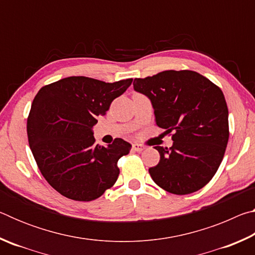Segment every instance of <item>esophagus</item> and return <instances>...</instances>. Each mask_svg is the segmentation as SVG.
I'll use <instances>...</instances> for the list:
<instances>
[{
    "label": "esophagus",
    "mask_w": 255,
    "mask_h": 255,
    "mask_svg": "<svg viewBox=\"0 0 255 255\" xmlns=\"http://www.w3.org/2000/svg\"><path fill=\"white\" fill-rule=\"evenodd\" d=\"M132 149L135 150V152H141V150H144L145 147L141 144H138V143H133L132 144Z\"/></svg>",
    "instance_id": "34e87169"
}]
</instances>
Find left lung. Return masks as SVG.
I'll use <instances>...</instances> for the list:
<instances>
[{
  "label": "left lung",
  "mask_w": 255,
  "mask_h": 255,
  "mask_svg": "<svg viewBox=\"0 0 255 255\" xmlns=\"http://www.w3.org/2000/svg\"><path fill=\"white\" fill-rule=\"evenodd\" d=\"M133 89L152 102L157 126L173 131L170 148L154 147L161 156L148 170L154 182L174 195L204 188L221 165L230 137L222 90L188 70L135 79Z\"/></svg>",
  "instance_id": "left-lung-1"
}]
</instances>
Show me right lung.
I'll list each match as a JSON object with an SVG mask.
<instances>
[{
  "label": "right lung",
  "mask_w": 255,
  "mask_h": 255,
  "mask_svg": "<svg viewBox=\"0 0 255 255\" xmlns=\"http://www.w3.org/2000/svg\"><path fill=\"white\" fill-rule=\"evenodd\" d=\"M131 82L70 76L42 86L34 97L27 120L29 146L41 174L62 196L91 201L116 183L118 159L131 145L122 138L108 147L96 145L92 128Z\"/></svg>",
  "instance_id": "obj_1"
}]
</instances>
